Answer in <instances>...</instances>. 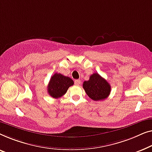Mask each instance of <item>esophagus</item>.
I'll return each mask as SVG.
<instances>
[{"label": "esophagus", "mask_w": 152, "mask_h": 152, "mask_svg": "<svg viewBox=\"0 0 152 152\" xmlns=\"http://www.w3.org/2000/svg\"><path fill=\"white\" fill-rule=\"evenodd\" d=\"M80 80H79V79H78V80H74V83H75L76 85H80Z\"/></svg>", "instance_id": "esophagus-1"}]
</instances>
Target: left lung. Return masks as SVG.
Returning a JSON list of instances; mask_svg holds the SVG:
<instances>
[{
	"instance_id": "8db88e82",
	"label": "left lung",
	"mask_w": 152,
	"mask_h": 152,
	"mask_svg": "<svg viewBox=\"0 0 152 152\" xmlns=\"http://www.w3.org/2000/svg\"><path fill=\"white\" fill-rule=\"evenodd\" d=\"M83 87L87 96L95 101L106 99L111 91L110 85L98 73L91 75L89 80L83 83Z\"/></svg>"
}]
</instances>
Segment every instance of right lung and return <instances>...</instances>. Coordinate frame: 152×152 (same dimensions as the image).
Masks as SVG:
<instances>
[{
	"label": "right lung",
	"mask_w": 152,
	"mask_h": 152,
	"mask_svg": "<svg viewBox=\"0 0 152 152\" xmlns=\"http://www.w3.org/2000/svg\"><path fill=\"white\" fill-rule=\"evenodd\" d=\"M74 85V81L69 77L56 73L52 76L48 86V94L54 98L63 96L68 88Z\"/></svg>",
	"instance_id": "obj_1"
}]
</instances>
